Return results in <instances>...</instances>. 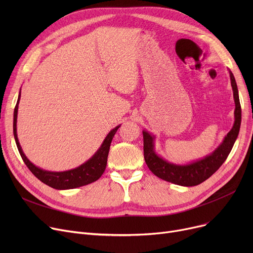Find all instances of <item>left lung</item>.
I'll return each mask as SVG.
<instances>
[{
    "mask_svg": "<svg viewBox=\"0 0 253 253\" xmlns=\"http://www.w3.org/2000/svg\"><path fill=\"white\" fill-rule=\"evenodd\" d=\"M231 85L235 100V122L231 131L224 137L219 147L205 158L187 165H176L169 163L155 153V136L143 130V156L149 169L159 178L182 187H193L208 179L222 165L232 151L233 145L238 137L241 125V105L239 100V93L236 80L231 71Z\"/></svg>",
    "mask_w": 253,
    "mask_h": 253,
    "instance_id": "obj_1",
    "label": "left lung"
}]
</instances>
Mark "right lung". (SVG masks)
I'll return each instance as SVG.
<instances>
[{"label": "right lung", "mask_w": 253, "mask_h": 253, "mask_svg": "<svg viewBox=\"0 0 253 253\" xmlns=\"http://www.w3.org/2000/svg\"><path fill=\"white\" fill-rule=\"evenodd\" d=\"M20 99V92L18 95V100L16 106L14 109V119H13V133H14L15 142L17 145V149L19 154L22 158L23 162L28 168L31 170L32 173L38 178L44 182L49 187L56 189V190H69V189H76L79 187H83V185L89 184L93 181H96L104 172L106 163H108V156L111 147V142L113 140L114 135L116 134L117 130L119 129L120 125L115 127L113 130L110 131V133L106 135L105 139L103 140L102 144L98 151L90 158L87 162L82 164L75 169H71L68 171L62 172H52L43 170L41 168L34 165L22 152V149L19 144L17 132H16V123H17V112H18V103Z\"/></svg>", "instance_id": "add662e5"}]
</instances>
